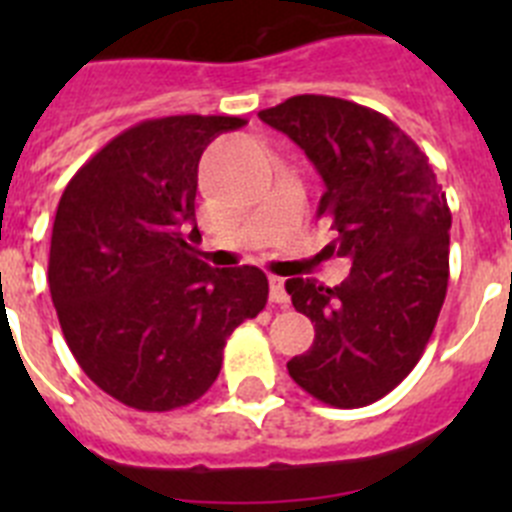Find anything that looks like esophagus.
Segmentation results:
<instances>
[{
    "label": "esophagus",
    "mask_w": 512,
    "mask_h": 512,
    "mask_svg": "<svg viewBox=\"0 0 512 512\" xmlns=\"http://www.w3.org/2000/svg\"><path fill=\"white\" fill-rule=\"evenodd\" d=\"M269 297L271 302H277V305L282 307L289 305V295H287V289H284L282 277H269Z\"/></svg>",
    "instance_id": "34e87169"
}]
</instances>
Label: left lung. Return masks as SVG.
<instances>
[{"instance_id":"obj_1","label":"left lung","mask_w":512,"mask_h":512,"mask_svg":"<svg viewBox=\"0 0 512 512\" xmlns=\"http://www.w3.org/2000/svg\"><path fill=\"white\" fill-rule=\"evenodd\" d=\"M323 176L318 217L351 259L338 287L287 279L297 312L315 323L289 377L333 408H364L413 372L449 284L451 212L428 156L390 117L356 102L300 94L259 112Z\"/></svg>"}]
</instances>
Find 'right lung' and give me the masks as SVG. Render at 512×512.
<instances>
[{
  "mask_svg": "<svg viewBox=\"0 0 512 512\" xmlns=\"http://www.w3.org/2000/svg\"><path fill=\"white\" fill-rule=\"evenodd\" d=\"M241 117L138 122L74 174L53 220L48 284L63 338L89 379L146 413L200 400L228 336L269 297L256 266L197 259V169Z\"/></svg>",
  "mask_w": 512,
  "mask_h": 512,
  "instance_id": "add662e5",
  "label": "right lung"
}]
</instances>
